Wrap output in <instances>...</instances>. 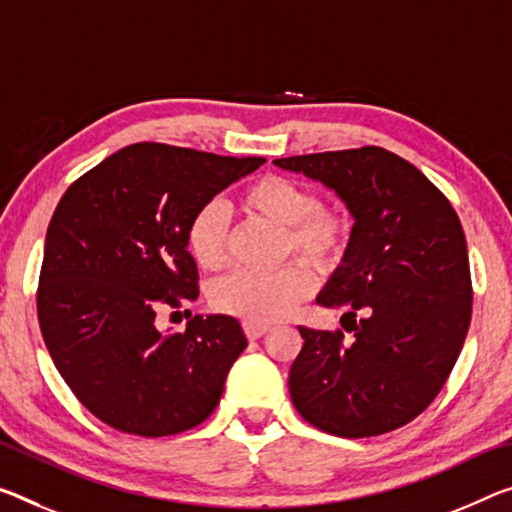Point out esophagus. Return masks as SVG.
Returning a JSON list of instances; mask_svg holds the SVG:
<instances>
[{"label": "esophagus", "mask_w": 512, "mask_h": 512, "mask_svg": "<svg viewBox=\"0 0 512 512\" xmlns=\"http://www.w3.org/2000/svg\"><path fill=\"white\" fill-rule=\"evenodd\" d=\"M243 330H246L248 339H259V337H264L266 332H269V328L257 326V323H243Z\"/></svg>", "instance_id": "esophagus-1"}]
</instances>
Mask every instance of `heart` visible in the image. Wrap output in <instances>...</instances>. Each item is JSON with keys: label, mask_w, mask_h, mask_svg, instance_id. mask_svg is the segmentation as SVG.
<instances>
[{"label": "heart", "mask_w": 512, "mask_h": 512, "mask_svg": "<svg viewBox=\"0 0 512 512\" xmlns=\"http://www.w3.org/2000/svg\"><path fill=\"white\" fill-rule=\"evenodd\" d=\"M239 207L253 218L282 227L280 255L296 253L323 273L335 271L351 248L353 218L339 205H319L310 186L282 175H264L239 196ZM186 248L205 271H221L230 259V232L216 205L198 209L186 227ZM303 262H289L271 273L237 271L212 287L214 310L246 323L269 326L312 294L314 275Z\"/></svg>", "instance_id": "heart-1"}]
</instances>
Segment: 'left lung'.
Wrapping results in <instances>:
<instances>
[{
  "label": "left lung",
  "mask_w": 512,
  "mask_h": 512,
  "mask_svg": "<svg viewBox=\"0 0 512 512\" xmlns=\"http://www.w3.org/2000/svg\"><path fill=\"white\" fill-rule=\"evenodd\" d=\"M273 164L335 191L355 221L344 262L316 296L344 312L355 339L298 328L305 344L289 371L294 408L339 437L401 428L440 394L469 330L460 218L419 168L376 145Z\"/></svg>",
  "instance_id": "8db88e82"
}]
</instances>
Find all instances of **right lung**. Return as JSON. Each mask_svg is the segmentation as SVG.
<instances>
[{
  "label": "right lung",
  "mask_w": 512,
  "mask_h": 512,
  "mask_svg": "<svg viewBox=\"0 0 512 512\" xmlns=\"http://www.w3.org/2000/svg\"><path fill=\"white\" fill-rule=\"evenodd\" d=\"M264 164L164 143L113 152L63 193L47 227L38 323L72 394L116 431L164 437L221 401L248 339L227 314L184 332L154 326L161 307L198 298L186 248L193 214Z\"/></svg>",
  "instance_id": "1"
}]
</instances>
